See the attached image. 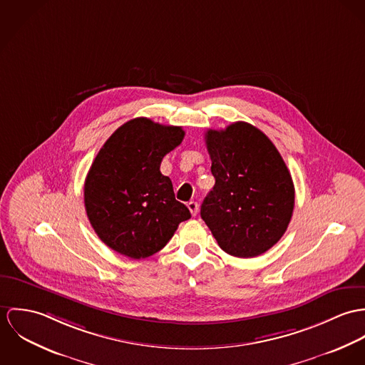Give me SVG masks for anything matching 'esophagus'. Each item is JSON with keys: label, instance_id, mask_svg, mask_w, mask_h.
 <instances>
[{"label": "esophagus", "instance_id": "esophagus-1", "mask_svg": "<svg viewBox=\"0 0 365 365\" xmlns=\"http://www.w3.org/2000/svg\"><path fill=\"white\" fill-rule=\"evenodd\" d=\"M187 207H189V210H190V212H192V215H193V217H195V215H197V212H199V204H197V202H189Z\"/></svg>", "mask_w": 365, "mask_h": 365}]
</instances>
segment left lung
<instances>
[{
	"label": "left lung",
	"instance_id": "8db88e82",
	"mask_svg": "<svg viewBox=\"0 0 365 365\" xmlns=\"http://www.w3.org/2000/svg\"><path fill=\"white\" fill-rule=\"evenodd\" d=\"M215 178L200 215L220 247L255 257L280 241L291 221L295 190L291 173L270 138L249 123L207 130Z\"/></svg>",
	"mask_w": 365,
	"mask_h": 365
}]
</instances>
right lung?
Here are the masks:
<instances>
[{
    "instance_id": "1",
    "label": "right lung",
    "mask_w": 365,
    "mask_h": 365,
    "mask_svg": "<svg viewBox=\"0 0 365 365\" xmlns=\"http://www.w3.org/2000/svg\"><path fill=\"white\" fill-rule=\"evenodd\" d=\"M183 137L182 127L137 118L108 138L89 168L83 185L86 215L101 241L123 256H153L192 217L160 170L163 157Z\"/></svg>"
}]
</instances>
